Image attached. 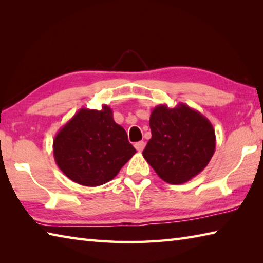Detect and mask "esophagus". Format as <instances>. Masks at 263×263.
<instances>
[{"mask_svg":"<svg viewBox=\"0 0 263 263\" xmlns=\"http://www.w3.org/2000/svg\"><path fill=\"white\" fill-rule=\"evenodd\" d=\"M135 147H136V149L138 150L139 153H141L142 150H143V148H144V142H143V141H139V142H136Z\"/></svg>","mask_w":263,"mask_h":263,"instance_id":"1","label":"esophagus"}]
</instances>
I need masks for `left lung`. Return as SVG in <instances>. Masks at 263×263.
Segmentation results:
<instances>
[{
  "mask_svg": "<svg viewBox=\"0 0 263 263\" xmlns=\"http://www.w3.org/2000/svg\"><path fill=\"white\" fill-rule=\"evenodd\" d=\"M152 139L143 157L157 175L170 184H182L209 164L216 149L210 121L200 111L180 103L170 108L158 105L149 121Z\"/></svg>",
  "mask_w": 263,
  "mask_h": 263,
  "instance_id": "obj_1",
  "label": "left lung"
}]
</instances>
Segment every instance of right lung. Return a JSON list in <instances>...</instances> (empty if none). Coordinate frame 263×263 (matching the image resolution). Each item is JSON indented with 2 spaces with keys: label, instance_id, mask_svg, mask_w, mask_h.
<instances>
[{
  "label": "right lung",
  "instance_id": "1",
  "mask_svg": "<svg viewBox=\"0 0 263 263\" xmlns=\"http://www.w3.org/2000/svg\"><path fill=\"white\" fill-rule=\"evenodd\" d=\"M136 153L107 105L100 110H78L53 140L59 168L85 186H99L113 180Z\"/></svg>",
  "mask_w": 263,
  "mask_h": 263
}]
</instances>
